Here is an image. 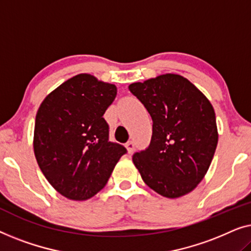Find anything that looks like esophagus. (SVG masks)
<instances>
[{
    "instance_id": "1",
    "label": "esophagus",
    "mask_w": 251,
    "mask_h": 251,
    "mask_svg": "<svg viewBox=\"0 0 251 251\" xmlns=\"http://www.w3.org/2000/svg\"><path fill=\"white\" fill-rule=\"evenodd\" d=\"M126 150H128V152L131 154L133 152V150H135V143H133V140H129V142L126 144Z\"/></svg>"
}]
</instances>
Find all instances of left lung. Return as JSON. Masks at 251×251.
I'll return each instance as SVG.
<instances>
[{
  "instance_id": "obj_1",
  "label": "left lung",
  "mask_w": 251,
  "mask_h": 251,
  "mask_svg": "<svg viewBox=\"0 0 251 251\" xmlns=\"http://www.w3.org/2000/svg\"><path fill=\"white\" fill-rule=\"evenodd\" d=\"M129 90L153 121L150 145L132 155L143 180L166 198L190 193L203 179L217 147V126L210 101L178 74L136 82Z\"/></svg>"
}]
</instances>
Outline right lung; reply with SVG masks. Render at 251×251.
<instances>
[{
	"label": "right lung",
	"instance_id": "1",
	"mask_svg": "<svg viewBox=\"0 0 251 251\" xmlns=\"http://www.w3.org/2000/svg\"><path fill=\"white\" fill-rule=\"evenodd\" d=\"M116 96L114 84L78 74L41 104L34 153L41 171L61 195L87 200L97 194L126 149L109 142L104 113Z\"/></svg>",
	"mask_w": 251,
	"mask_h": 251
}]
</instances>
